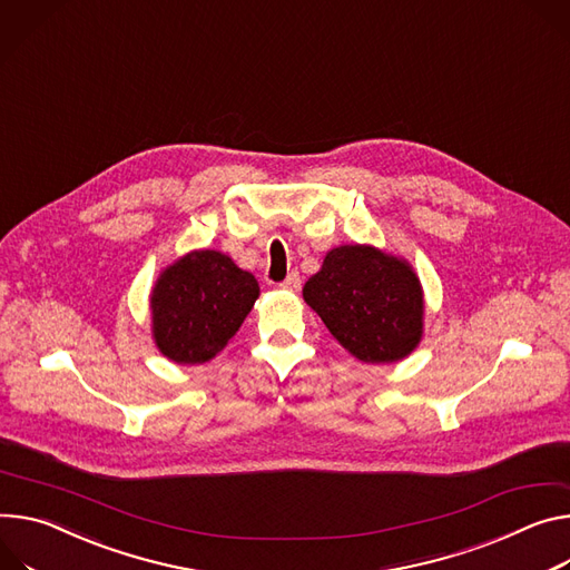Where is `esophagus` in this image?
<instances>
[{"mask_svg": "<svg viewBox=\"0 0 570 570\" xmlns=\"http://www.w3.org/2000/svg\"><path fill=\"white\" fill-rule=\"evenodd\" d=\"M282 288H286V291H299V286H302V277H299V273H288V277L279 284Z\"/></svg>", "mask_w": 570, "mask_h": 570, "instance_id": "obj_1", "label": "esophagus"}]
</instances>
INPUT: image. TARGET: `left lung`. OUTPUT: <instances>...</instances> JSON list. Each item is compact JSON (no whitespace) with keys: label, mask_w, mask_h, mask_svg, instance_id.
Wrapping results in <instances>:
<instances>
[{"label":"left lung","mask_w":570,"mask_h":570,"mask_svg":"<svg viewBox=\"0 0 570 570\" xmlns=\"http://www.w3.org/2000/svg\"><path fill=\"white\" fill-rule=\"evenodd\" d=\"M302 295L332 336L366 364L400 361L421 341V282L409 264L377 247H334Z\"/></svg>","instance_id":"1"}]
</instances>
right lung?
Listing matches in <instances>:
<instances>
[{
	"label": "right lung",
	"mask_w": 570,
	"mask_h": 570,
	"mask_svg": "<svg viewBox=\"0 0 570 570\" xmlns=\"http://www.w3.org/2000/svg\"><path fill=\"white\" fill-rule=\"evenodd\" d=\"M256 297L254 275L227 254L190 252L166 268L151 291L154 341L177 364H204L238 332Z\"/></svg>",
	"instance_id": "1"
}]
</instances>
